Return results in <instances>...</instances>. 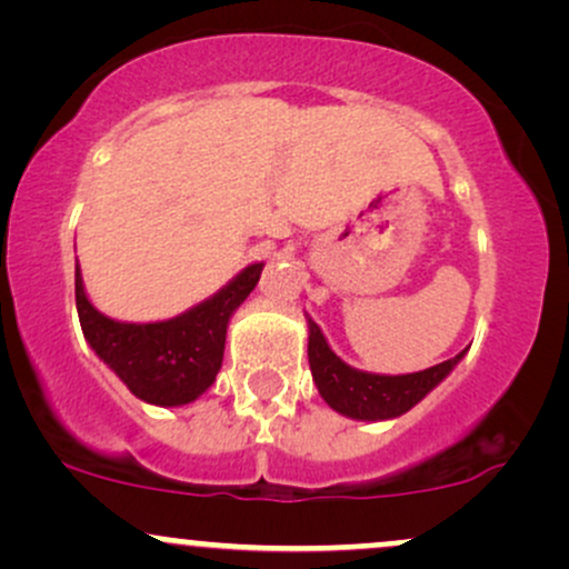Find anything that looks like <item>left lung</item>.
<instances>
[{
  "mask_svg": "<svg viewBox=\"0 0 569 569\" xmlns=\"http://www.w3.org/2000/svg\"><path fill=\"white\" fill-rule=\"evenodd\" d=\"M307 358H310L312 380L318 385V393L339 415L352 420H393L420 403L436 385L449 377L457 363L462 361L468 350L457 352L449 361L436 367L411 371V375H375V371L352 369L345 363L326 342L321 326L307 318Z\"/></svg>",
  "mask_w": 569,
  "mask_h": 569,
  "instance_id": "8db88e82",
  "label": "left lung"
}]
</instances>
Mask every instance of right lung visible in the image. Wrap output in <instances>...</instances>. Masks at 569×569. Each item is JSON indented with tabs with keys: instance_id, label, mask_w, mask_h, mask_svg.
Instances as JSON below:
<instances>
[{
	"instance_id": "obj_1",
	"label": "right lung",
	"mask_w": 569,
	"mask_h": 569,
	"mask_svg": "<svg viewBox=\"0 0 569 569\" xmlns=\"http://www.w3.org/2000/svg\"><path fill=\"white\" fill-rule=\"evenodd\" d=\"M262 267L264 262L248 264L213 297L189 307L181 316L154 323H128L96 310L84 293L80 264H74L82 335L136 398L154 407H184L217 380L224 358L227 326L259 283Z\"/></svg>"
}]
</instances>
